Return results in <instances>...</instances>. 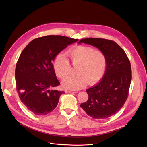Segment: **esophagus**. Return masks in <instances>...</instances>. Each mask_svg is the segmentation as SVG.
Returning a JSON list of instances; mask_svg holds the SVG:
<instances>
[{
  "label": "esophagus",
  "mask_w": 147,
  "mask_h": 147,
  "mask_svg": "<svg viewBox=\"0 0 147 147\" xmlns=\"http://www.w3.org/2000/svg\"><path fill=\"white\" fill-rule=\"evenodd\" d=\"M65 93H75V92L74 91H69V90H65Z\"/></svg>",
  "instance_id": "34e87169"
}]
</instances>
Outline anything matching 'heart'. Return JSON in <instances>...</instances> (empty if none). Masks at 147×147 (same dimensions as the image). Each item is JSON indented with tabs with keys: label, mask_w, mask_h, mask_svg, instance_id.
I'll list each match as a JSON object with an SVG mask.
<instances>
[{
	"label": "heart",
	"mask_w": 147,
	"mask_h": 147,
	"mask_svg": "<svg viewBox=\"0 0 147 147\" xmlns=\"http://www.w3.org/2000/svg\"><path fill=\"white\" fill-rule=\"evenodd\" d=\"M68 55L72 65L76 67L77 75L66 77L62 82L63 86L72 90H78L88 83L94 85L104 76L107 61L105 54L91 47L79 45L70 49ZM53 68L58 77L63 78L71 70L69 61L63 53L57 54L53 63Z\"/></svg>",
	"instance_id": "1"
}]
</instances>
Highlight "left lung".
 <instances>
[{
  "mask_svg": "<svg viewBox=\"0 0 147 147\" xmlns=\"http://www.w3.org/2000/svg\"><path fill=\"white\" fill-rule=\"evenodd\" d=\"M78 43L104 51L107 61L104 76L98 84L86 90L88 99L80 107L94 119L109 118L121 109L127 99L132 79L130 61L123 49L110 40L86 38Z\"/></svg>",
  "mask_w": 147,
  "mask_h": 147,
  "instance_id": "obj_1",
  "label": "left lung"
}]
</instances>
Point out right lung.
Listing matches in <instances>:
<instances>
[{"mask_svg": "<svg viewBox=\"0 0 147 147\" xmlns=\"http://www.w3.org/2000/svg\"><path fill=\"white\" fill-rule=\"evenodd\" d=\"M78 40L61 35H47L31 41L22 51L16 65V90L21 101L36 115L54 110L64 91L50 90L60 84L53 68L56 55Z\"/></svg>", "mask_w": 147, "mask_h": 147, "instance_id": "add662e5", "label": "right lung"}]
</instances>
